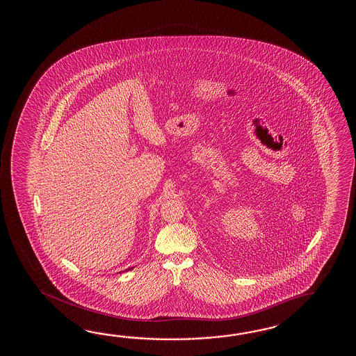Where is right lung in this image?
<instances>
[{
  "instance_id": "obj_1",
  "label": "right lung",
  "mask_w": 356,
  "mask_h": 356,
  "mask_svg": "<svg viewBox=\"0 0 356 356\" xmlns=\"http://www.w3.org/2000/svg\"><path fill=\"white\" fill-rule=\"evenodd\" d=\"M132 268H134V267H131V268H129V270H132ZM129 270H126V271H129Z\"/></svg>"
}]
</instances>
